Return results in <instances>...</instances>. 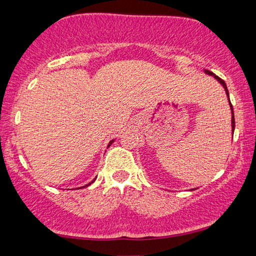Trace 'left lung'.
Instances as JSON below:
<instances>
[{
  "mask_svg": "<svg viewBox=\"0 0 256 256\" xmlns=\"http://www.w3.org/2000/svg\"><path fill=\"white\" fill-rule=\"evenodd\" d=\"M204 72L206 73H208V74H210V76H214L216 80H218L220 84H222V86L224 88V90H226V94H227V97H228V99H229V92H228V89H227V86H226V84H224V81L222 80V79H220V78L218 76H216V74H214V73L212 72H210L209 70H204ZM229 105H230V110H232V134H234V131H235V118H234V110H232V102H230V100H229Z\"/></svg>",
  "mask_w": 256,
  "mask_h": 256,
  "instance_id": "1",
  "label": "left lung"
}]
</instances>
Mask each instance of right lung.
Masks as SVG:
<instances>
[{"label":"right lung","mask_w":256,"mask_h":256,"mask_svg":"<svg viewBox=\"0 0 256 256\" xmlns=\"http://www.w3.org/2000/svg\"><path fill=\"white\" fill-rule=\"evenodd\" d=\"M112 142H114V140H112V141H110V144H108V146H110V144H112ZM94 180H92V183H94ZM92 183H90V184H92ZM90 184H88V185H90ZM88 185H86V186H88Z\"/></svg>","instance_id":"obj_1"}]
</instances>
